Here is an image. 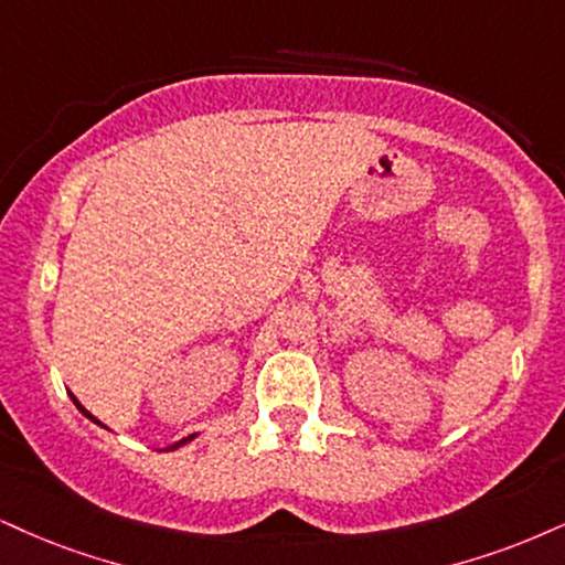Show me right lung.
Returning <instances> with one entry per match:
<instances>
[{
    "mask_svg": "<svg viewBox=\"0 0 565 565\" xmlns=\"http://www.w3.org/2000/svg\"><path fill=\"white\" fill-rule=\"evenodd\" d=\"M70 398H73V403H75V406H78V411H81V414H83V416H88V419H90V422L102 424L99 419H96V416H94V414H90V411H86V408H83V406H81V401H78V398H75V395H70ZM102 427H104V424H102ZM191 440H193V435H188V437H183V440H178L175 445H170V448H164V450H178V448H180V445H185V443H191Z\"/></svg>",
    "mask_w": 565,
    "mask_h": 565,
    "instance_id": "right-lung-1",
    "label": "right lung"
}]
</instances>
